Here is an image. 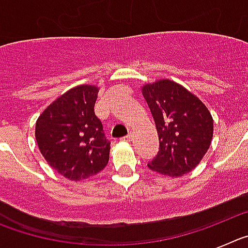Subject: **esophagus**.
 <instances>
[{
    "instance_id": "34e87169",
    "label": "esophagus",
    "mask_w": 248,
    "mask_h": 248,
    "mask_svg": "<svg viewBox=\"0 0 248 248\" xmlns=\"http://www.w3.org/2000/svg\"><path fill=\"white\" fill-rule=\"evenodd\" d=\"M131 139H133V135L131 134H128V135H125V137L122 138L123 141H131Z\"/></svg>"
}]
</instances>
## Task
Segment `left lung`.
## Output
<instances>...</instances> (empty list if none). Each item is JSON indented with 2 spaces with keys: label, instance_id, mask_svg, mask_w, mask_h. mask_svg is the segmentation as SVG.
I'll use <instances>...</instances> for the list:
<instances>
[{
  "label": "left lung",
  "instance_id": "obj_1",
  "mask_svg": "<svg viewBox=\"0 0 248 248\" xmlns=\"http://www.w3.org/2000/svg\"><path fill=\"white\" fill-rule=\"evenodd\" d=\"M159 135V151L148 164L153 171L181 176L200 163L214 134V122L203 103L172 80L144 85Z\"/></svg>",
  "mask_w": 248,
  "mask_h": 248
}]
</instances>
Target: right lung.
Here are the masks:
<instances>
[{"label":"right lung","mask_w":248,"mask_h":248,"mask_svg":"<svg viewBox=\"0 0 248 248\" xmlns=\"http://www.w3.org/2000/svg\"><path fill=\"white\" fill-rule=\"evenodd\" d=\"M97 97L94 85L76 87L54 100L36 123L39 150L69 180L98 174L109 161L110 141L94 111Z\"/></svg>","instance_id":"add662e5"}]
</instances>
